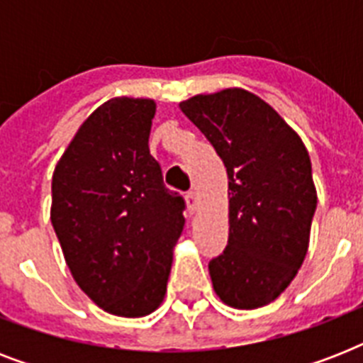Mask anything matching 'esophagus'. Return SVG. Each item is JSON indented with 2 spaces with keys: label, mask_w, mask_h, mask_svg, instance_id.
<instances>
[{
  "label": "esophagus",
  "mask_w": 363,
  "mask_h": 363,
  "mask_svg": "<svg viewBox=\"0 0 363 363\" xmlns=\"http://www.w3.org/2000/svg\"><path fill=\"white\" fill-rule=\"evenodd\" d=\"M184 199H186V209L190 215H194L196 211H198L199 207V201H198V196H196V192H188L186 196H184Z\"/></svg>",
  "instance_id": "obj_1"
}]
</instances>
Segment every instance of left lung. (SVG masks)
Returning <instances> with one entry per match:
<instances>
[{
  "mask_svg": "<svg viewBox=\"0 0 363 363\" xmlns=\"http://www.w3.org/2000/svg\"><path fill=\"white\" fill-rule=\"evenodd\" d=\"M181 111L228 171V247L209 262L216 296L235 309L275 301L309 248L316 188L301 137L269 104L242 88L199 94Z\"/></svg>",
  "mask_w": 363,
  "mask_h": 363,
  "instance_id": "1",
  "label": "left lung"
}]
</instances>
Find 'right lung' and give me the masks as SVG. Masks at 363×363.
<instances>
[{
	"label": "right lung",
	"mask_w": 363,
	"mask_h": 363,
	"mask_svg": "<svg viewBox=\"0 0 363 363\" xmlns=\"http://www.w3.org/2000/svg\"><path fill=\"white\" fill-rule=\"evenodd\" d=\"M154 113V99L105 101L52 175L50 220L71 275L98 307L125 318L164 301L184 228V199L165 188L148 150Z\"/></svg>",
	"instance_id": "add662e5"
}]
</instances>
